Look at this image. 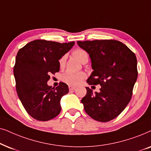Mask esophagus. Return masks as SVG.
<instances>
[{
  "label": "esophagus",
  "instance_id": "obj_1",
  "mask_svg": "<svg viewBox=\"0 0 151 151\" xmlns=\"http://www.w3.org/2000/svg\"><path fill=\"white\" fill-rule=\"evenodd\" d=\"M68 88H69V90H74L76 89V87H74V86H68Z\"/></svg>",
  "mask_w": 151,
  "mask_h": 151
}]
</instances>
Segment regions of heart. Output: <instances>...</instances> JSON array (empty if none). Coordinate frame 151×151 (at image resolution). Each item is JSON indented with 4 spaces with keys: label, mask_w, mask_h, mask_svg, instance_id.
<instances>
[{
    "label": "heart",
    "mask_w": 151,
    "mask_h": 151,
    "mask_svg": "<svg viewBox=\"0 0 151 151\" xmlns=\"http://www.w3.org/2000/svg\"><path fill=\"white\" fill-rule=\"evenodd\" d=\"M73 55L77 59L79 60L81 63H84L86 61L88 60V55L85 50L82 48H77L72 52ZM66 59H67V56L64 55L60 58L59 63V66L61 68H63L65 65ZM87 75L85 72H73L71 71H67L65 73H63L61 76L62 81L65 83L69 84L72 86H77L79 85L86 79Z\"/></svg>",
    "instance_id": "b5f03b06"
}]
</instances>
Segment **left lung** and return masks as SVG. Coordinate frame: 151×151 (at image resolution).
<instances>
[{
  "instance_id": "1",
  "label": "left lung",
  "mask_w": 151,
  "mask_h": 151,
  "mask_svg": "<svg viewBox=\"0 0 151 151\" xmlns=\"http://www.w3.org/2000/svg\"><path fill=\"white\" fill-rule=\"evenodd\" d=\"M89 54L92 72L87 82L100 85V92L87 93L81 99L84 110L96 121L106 122L119 116L129 103L137 79V58L125 44L116 40L77 41Z\"/></svg>"
}]
</instances>
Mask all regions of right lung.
I'll return each instance as SVG.
<instances>
[{
    "instance_id": "obj_1",
    "label": "right lung",
    "mask_w": 151,
    "mask_h": 151,
    "mask_svg": "<svg viewBox=\"0 0 151 151\" xmlns=\"http://www.w3.org/2000/svg\"><path fill=\"white\" fill-rule=\"evenodd\" d=\"M74 45V42L38 39L21 48L16 57L14 74L20 100L34 119L45 122L54 119L61 110V97L68 87L60 82L57 88L48 86L50 74L59 71V59Z\"/></svg>"
}]
</instances>
